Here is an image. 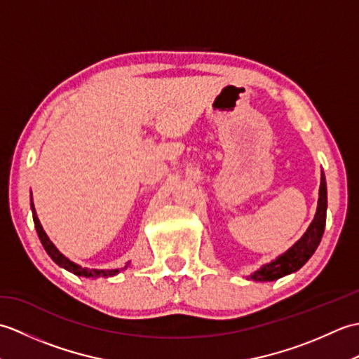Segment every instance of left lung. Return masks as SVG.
Here are the masks:
<instances>
[{
  "label": "left lung",
  "mask_w": 359,
  "mask_h": 359,
  "mask_svg": "<svg viewBox=\"0 0 359 359\" xmlns=\"http://www.w3.org/2000/svg\"><path fill=\"white\" fill-rule=\"evenodd\" d=\"M325 216H327V184L324 171H321V185H319V197L316 215L309 225L307 231L302 234V238L294 242L285 253L279 255L271 262L264 264L261 269L250 274V278L256 282H270L279 278H284L290 273H294L313 256L319 242L324 234L325 228Z\"/></svg>",
  "instance_id": "left-lung-1"
}]
</instances>
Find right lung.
Segmentation results:
<instances>
[{
    "mask_svg": "<svg viewBox=\"0 0 359 359\" xmlns=\"http://www.w3.org/2000/svg\"><path fill=\"white\" fill-rule=\"evenodd\" d=\"M30 210H32V217H34V224L36 228V233H38V238H40L43 247L46 250V253L50 256V259L57 265L62 266V269L71 271L74 274H77V276H83V278H111V276H116L117 273H120L121 270L128 269V265L123 266V269H116V270H95V269H86V266H81L79 264L72 262L71 259H67L62 251H60L55 245H53L52 241L49 239V236L46 234V231L43 230V226L40 224V219L36 216V211L34 207V201H32V193H30Z\"/></svg>",
    "mask_w": 359,
    "mask_h": 359,
    "instance_id": "obj_1",
    "label": "right lung"
}]
</instances>
